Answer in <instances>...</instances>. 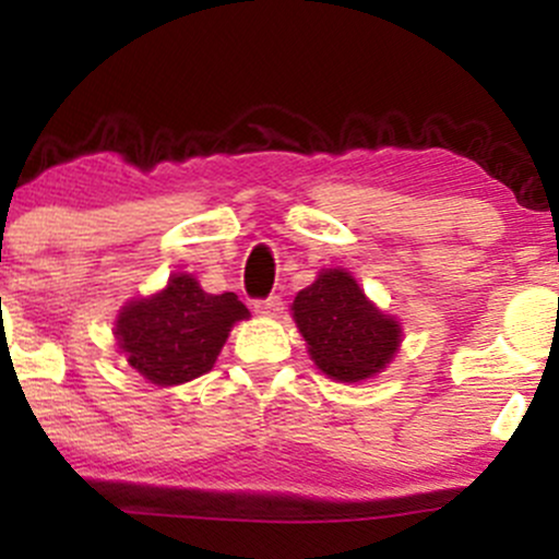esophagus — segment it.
Listing matches in <instances>:
<instances>
[{
    "label": "esophagus",
    "instance_id": "34e87169",
    "mask_svg": "<svg viewBox=\"0 0 559 559\" xmlns=\"http://www.w3.org/2000/svg\"><path fill=\"white\" fill-rule=\"evenodd\" d=\"M281 310H284V301H281L278 297H267V299L254 301V312L262 318H278Z\"/></svg>",
    "mask_w": 559,
    "mask_h": 559
}]
</instances>
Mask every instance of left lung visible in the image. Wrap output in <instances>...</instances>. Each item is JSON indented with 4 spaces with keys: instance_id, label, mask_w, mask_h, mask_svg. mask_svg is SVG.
Listing matches in <instances>:
<instances>
[{
    "instance_id": "left-lung-1",
    "label": "left lung",
    "mask_w": 559,
    "mask_h": 559,
    "mask_svg": "<svg viewBox=\"0 0 559 559\" xmlns=\"http://www.w3.org/2000/svg\"><path fill=\"white\" fill-rule=\"evenodd\" d=\"M292 318L310 360L333 381L357 383L381 373L402 346V323L365 297L355 275L323 267L294 297Z\"/></svg>"
}]
</instances>
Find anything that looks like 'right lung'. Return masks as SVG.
Instances as JSON below:
<instances>
[{"label": "right lung", "mask_w": 559, "mask_h": 559, "mask_svg": "<svg viewBox=\"0 0 559 559\" xmlns=\"http://www.w3.org/2000/svg\"><path fill=\"white\" fill-rule=\"evenodd\" d=\"M247 318L234 292L207 294L191 273H173L165 288L126 301L112 333L128 365L165 389L210 373L230 329Z\"/></svg>", "instance_id": "add662e5"}]
</instances>
